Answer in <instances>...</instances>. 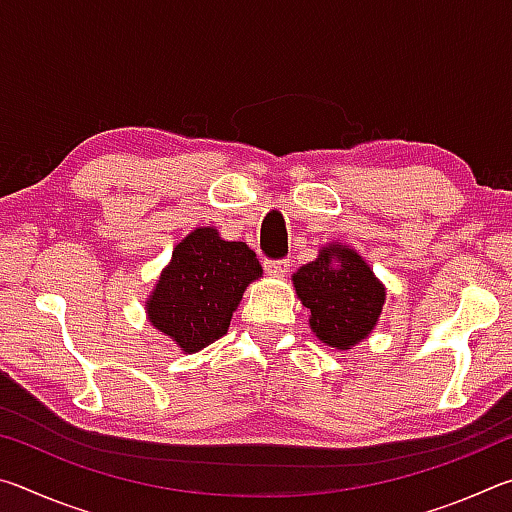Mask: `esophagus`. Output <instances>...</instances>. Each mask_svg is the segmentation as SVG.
<instances>
[{
  "instance_id": "esophagus-1",
  "label": "esophagus",
  "mask_w": 512,
  "mask_h": 512,
  "mask_svg": "<svg viewBox=\"0 0 512 512\" xmlns=\"http://www.w3.org/2000/svg\"><path fill=\"white\" fill-rule=\"evenodd\" d=\"M264 271L268 275L280 277L289 271V259H264Z\"/></svg>"
}]
</instances>
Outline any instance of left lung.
Wrapping results in <instances>:
<instances>
[{"label":"left lung","instance_id":"obj_1","mask_svg":"<svg viewBox=\"0 0 512 512\" xmlns=\"http://www.w3.org/2000/svg\"><path fill=\"white\" fill-rule=\"evenodd\" d=\"M309 325L323 343L350 350L372 332L386 291L368 264L345 246H329L293 275Z\"/></svg>","mask_w":512,"mask_h":512}]
</instances>
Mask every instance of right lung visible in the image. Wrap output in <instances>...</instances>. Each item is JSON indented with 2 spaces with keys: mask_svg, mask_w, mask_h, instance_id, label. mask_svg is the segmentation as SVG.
<instances>
[{
  "mask_svg": "<svg viewBox=\"0 0 512 512\" xmlns=\"http://www.w3.org/2000/svg\"><path fill=\"white\" fill-rule=\"evenodd\" d=\"M259 275L262 266L244 241H223L214 228H198L173 250L146 311L155 329L185 352H198L228 332L232 311Z\"/></svg>",
  "mask_w": 512,
  "mask_h": 512,
  "instance_id": "right-lung-1",
  "label": "right lung"
}]
</instances>
